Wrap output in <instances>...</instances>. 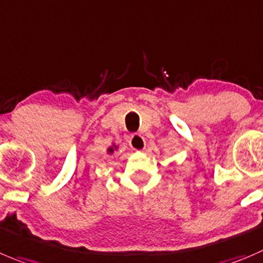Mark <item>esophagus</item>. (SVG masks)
Segmentation results:
<instances>
[{
  "mask_svg": "<svg viewBox=\"0 0 263 263\" xmlns=\"http://www.w3.org/2000/svg\"><path fill=\"white\" fill-rule=\"evenodd\" d=\"M129 146L133 149H136V151H142V149H144V147H146V141H144V138L141 134L134 133L130 136Z\"/></svg>",
  "mask_w": 263,
  "mask_h": 263,
  "instance_id": "esophagus-1",
  "label": "esophagus"
}]
</instances>
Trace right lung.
Returning <instances> with one entry per match:
<instances>
[{
    "label": "right lung",
    "instance_id": "obj_1",
    "mask_svg": "<svg viewBox=\"0 0 263 263\" xmlns=\"http://www.w3.org/2000/svg\"><path fill=\"white\" fill-rule=\"evenodd\" d=\"M108 152H114V148H108Z\"/></svg>",
    "mask_w": 263,
    "mask_h": 263
}]
</instances>
